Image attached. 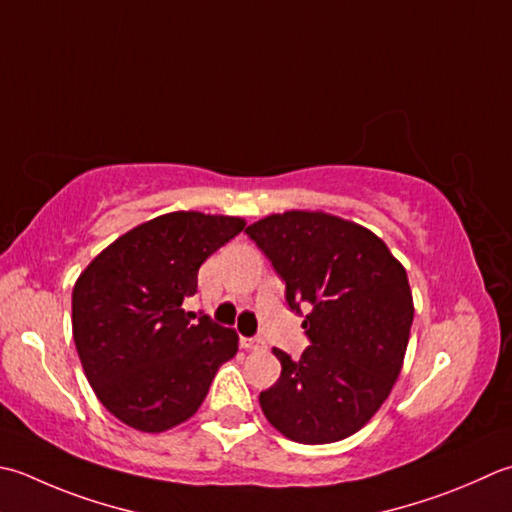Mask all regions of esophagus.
I'll list each match as a JSON object with an SVG mask.
<instances>
[{
  "instance_id": "esophagus-1",
  "label": "esophagus",
  "mask_w": 512,
  "mask_h": 512,
  "mask_svg": "<svg viewBox=\"0 0 512 512\" xmlns=\"http://www.w3.org/2000/svg\"><path fill=\"white\" fill-rule=\"evenodd\" d=\"M242 348H246V350H264L266 344H264V339H259V337H242Z\"/></svg>"
}]
</instances>
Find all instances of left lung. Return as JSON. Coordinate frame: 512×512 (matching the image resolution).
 <instances>
[{"label": "left lung", "instance_id": "obj_1", "mask_svg": "<svg viewBox=\"0 0 512 512\" xmlns=\"http://www.w3.org/2000/svg\"><path fill=\"white\" fill-rule=\"evenodd\" d=\"M286 284L310 346L299 359L273 348L282 375L259 393L279 433L299 444H330L357 433L397 382L413 293L404 266L368 228L328 213L288 210L246 228Z\"/></svg>", "mask_w": 512, "mask_h": 512}]
</instances>
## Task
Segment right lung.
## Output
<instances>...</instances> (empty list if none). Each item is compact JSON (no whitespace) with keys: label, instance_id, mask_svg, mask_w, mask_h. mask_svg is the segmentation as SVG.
<instances>
[{"label":"right lung","instance_id":"add662e5","mask_svg":"<svg viewBox=\"0 0 512 512\" xmlns=\"http://www.w3.org/2000/svg\"><path fill=\"white\" fill-rule=\"evenodd\" d=\"M239 217L179 210L128 230L73 288V339L88 384L119 422L164 433L197 413L235 357L233 328L186 313L197 270L244 230Z\"/></svg>","mask_w":512,"mask_h":512}]
</instances>
